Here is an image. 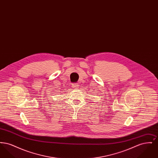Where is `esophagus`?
Returning a JSON list of instances; mask_svg holds the SVG:
<instances>
[{
  "label": "esophagus",
  "mask_w": 158,
  "mask_h": 158,
  "mask_svg": "<svg viewBox=\"0 0 158 158\" xmlns=\"http://www.w3.org/2000/svg\"><path fill=\"white\" fill-rule=\"evenodd\" d=\"M79 86V85L78 83H73L72 84V87L74 88V89H77Z\"/></svg>",
  "instance_id": "obj_1"
}]
</instances>
